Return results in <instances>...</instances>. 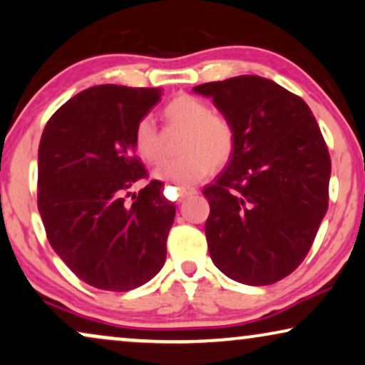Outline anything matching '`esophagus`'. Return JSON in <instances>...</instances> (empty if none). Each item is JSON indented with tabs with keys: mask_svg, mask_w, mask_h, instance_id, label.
Instances as JSON below:
<instances>
[{
	"mask_svg": "<svg viewBox=\"0 0 365 365\" xmlns=\"http://www.w3.org/2000/svg\"><path fill=\"white\" fill-rule=\"evenodd\" d=\"M192 194H196V189H191V187H179V189H178V201L181 202L184 197L192 196Z\"/></svg>",
	"mask_w": 365,
	"mask_h": 365,
	"instance_id": "1",
	"label": "esophagus"
}]
</instances>
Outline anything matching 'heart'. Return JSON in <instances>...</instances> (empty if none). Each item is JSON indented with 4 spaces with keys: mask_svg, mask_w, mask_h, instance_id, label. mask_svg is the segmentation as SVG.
I'll list each match as a JSON object with an SVG mask.
<instances>
[{
    "mask_svg": "<svg viewBox=\"0 0 365 365\" xmlns=\"http://www.w3.org/2000/svg\"><path fill=\"white\" fill-rule=\"evenodd\" d=\"M169 129L184 131L178 159L154 171V178L178 186H191L209 176L212 168L224 166L234 153L236 134L226 118L214 114L202 99L181 94L163 109ZM134 149L144 161L156 164L164 156V136L151 118H141L134 128Z\"/></svg>",
    "mask_w": 365,
    "mask_h": 365,
    "instance_id": "1",
    "label": "heart"
}]
</instances>
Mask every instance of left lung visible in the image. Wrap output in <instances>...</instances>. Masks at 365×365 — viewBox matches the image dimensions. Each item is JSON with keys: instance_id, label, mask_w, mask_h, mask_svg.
<instances>
[{"instance_id": "left-lung-1", "label": "left lung", "mask_w": 365, "mask_h": 365, "mask_svg": "<svg viewBox=\"0 0 365 365\" xmlns=\"http://www.w3.org/2000/svg\"><path fill=\"white\" fill-rule=\"evenodd\" d=\"M236 146L211 186L206 239L219 271L249 286L289 276L307 256L329 206L331 158L311 108L271 79L206 83Z\"/></svg>"}]
</instances>
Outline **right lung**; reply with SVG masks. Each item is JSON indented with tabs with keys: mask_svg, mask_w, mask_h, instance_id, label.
<instances>
[{
	"mask_svg": "<svg viewBox=\"0 0 365 365\" xmlns=\"http://www.w3.org/2000/svg\"><path fill=\"white\" fill-rule=\"evenodd\" d=\"M161 99L159 88L101 84L53 114L38 151V209L48 241L89 286L131 291L166 262L176 206L151 181L133 202L129 189L146 178L134 128Z\"/></svg>",
	"mask_w": 365,
	"mask_h": 365,
	"instance_id": "1",
	"label": "right lung"
}]
</instances>
